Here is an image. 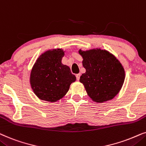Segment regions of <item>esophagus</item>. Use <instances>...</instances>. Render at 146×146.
Instances as JSON below:
<instances>
[{
  "label": "esophagus",
  "instance_id": "1",
  "mask_svg": "<svg viewBox=\"0 0 146 146\" xmlns=\"http://www.w3.org/2000/svg\"><path fill=\"white\" fill-rule=\"evenodd\" d=\"M80 76H81V74H77L76 75V79H77V81H79V79H80Z\"/></svg>",
  "mask_w": 146,
  "mask_h": 146
}]
</instances>
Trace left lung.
Here are the masks:
<instances>
[{"label": "left lung", "mask_w": 146, "mask_h": 146, "mask_svg": "<svg viewBox=\"0 0 146 146\" xmlns=\"http://www.w3.org/2000/svg\"><path fill=\"white\" fill-rule=\"evenodd\" d=\"M79 53L86 70L80 77L92 100L103 103L119 93L125 79V71L119 61L106 50L93 49Z\"/></svg>", "instance_id": "left-lung-1"}]
</instances>
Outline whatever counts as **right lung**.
<instances>
[{
	"instance_id": "1",
	"label": "right lung",
	"mask_w": 146,
	"mask_h": 146,
	"mask_svg": "<svg viewBox=\"0 0 146 146\" xmlns=\"http://www.w3.org/2000/svg\"><path fill=\"white\" fill-rule=\"evenodd\" d=\"M63 50L58 48L42 54L33 67L30 83L41 100L55 102L65 96L70 85L76 80L70 68L61 63Z\"/></svg>"
}]
</instances>
